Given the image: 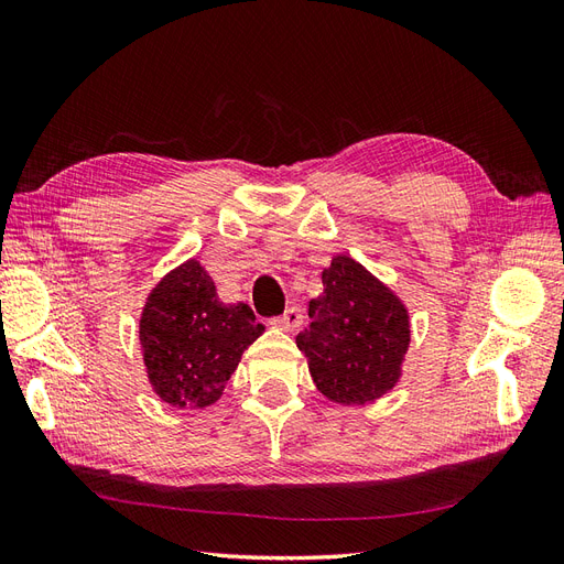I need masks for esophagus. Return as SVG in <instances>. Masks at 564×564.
<instances>
[{"mask_svg": "<svg viewBox=\"0 0 564 564\" xmlns=\"http://www.w3.org/2000/svg\"><path fill=\"white\" fill-rule=\"evenodd\" d=\"M272 324L284 332H299L303 324V313H301V308H286L280 317L272 319Z\"/></svg>", "mask_w": 564, "mask_h": 564, "instance_id": "obj_1", "label": "esophagus"}]
</instances>
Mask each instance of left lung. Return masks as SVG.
<instances>
[{
	"mask_svg": "<svg viewBox=\"0 0 564 564\" xmlns=\"http://www.w3.org/2000/svg\"><path fill=\"white\" fill-rule=\"evenodd\" d=\"M322 284L308 305L311 324L296 336L313 381L340 404L377 400L400 379L409 346L404 305L350 256H336Z\"/></svg>",
	"mask_w": 564,
	"mask_h": 564,
	"instance_id": "8db88e82",
	"label": "left lung"
}]
</instances>
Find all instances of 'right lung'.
Wrapping results in <instances>:
<instances>
[{"instance_id": "1", "label": "right lung", "mask_w": 564, "mask_h": 564, "mask_svg": "<svg viewBox=\"0 0 564 564\" xmlns=\"http://www.w3.org/2000/svg\"><path fill=\"white\" fill-rule=\"evenodd\" d=\"M263 334L247 303L226 305L195 259L152 289L141 317L148 379L172 406H209Z\"/></svg>"}]
</instances>
